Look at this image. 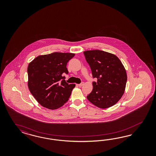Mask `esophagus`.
I'll use <instances>...</instances> for the list:
<instances>
[{"instance_id": "1", "label": "esophagus", "mask_w": 156, "mask_h": 156, "mask_svg": "<svg viewBox=\"0 0 156 156\" xmlns=\"http://www.w3.org/2000/svg\"><path fill=\"white\" fill-rule=\"evenodd\" d=\"M83 85H84V83H83V82H82V83H81L80 84H79V85H78V86L79 87H82V86H83Z\"/></svg>"}]
</instances>
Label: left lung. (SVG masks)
<instances>
[{
    "mask_svg": "<svg viewBox=\"0 0 156 156\" xmlns=\"http://www.w3.org/2000/svg\"><path fill=\"white\" fill-rule=\"evenodd\" d=\"M89 64L93 78V89L87 98L91 104L101 109H106L117 104L124 94L127 74L121 61L115 55L99 50L83 52Z\"/></svg>",
    "mask_w": 156,
    "mask_h": 156,
    "instance_id": "8db88e82",
    "label": "left lung"
}]
</instances>
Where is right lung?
<instances>
[{
	"label": "right lung",
	"mask_w": 156,
	"mask_h": 156,
	"mask_svg": "<svg viewBox=\"0 0 156 156\" xmlns=\"http://www.w3.org/2000/svg\"><path fill=\"white\" fill-rule=\"evenodd\" d=\"M74 53L53 52L39 55L28 64V89L39 104L51 110L61 108L70 97L75 84H69L67 62Z\"/></svg>",
	"instance_id": "add662e5"
}]
</instances>
